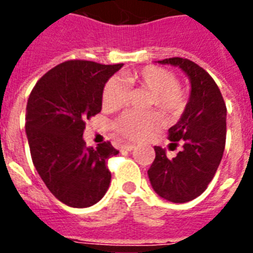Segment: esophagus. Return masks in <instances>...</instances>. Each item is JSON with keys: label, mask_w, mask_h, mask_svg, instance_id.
<instances>
[{"label": "esophagus", "mask_w": 253, "mask_h": 253, "mask_svg": "<svg viewBox=\"0 0 253 253\" xmlns=\"http://www.w3.org/2000/svg\"><path fill=\"white\" fill-rule=\"evenodd\" d=\"M134 148H135V146H134V144H123V146H122L123 151L130 152V151H133Z\"/></svg>", "instance_id": "obj_1"}]
</instances>
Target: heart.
I'll return each instance as SVG.
<instances>
[{"mask_svg":"<svg viewBox=\"0 0 253 253\" xmlns=\"http://www.w3.org/2000/svg\"><path fill=\"white\" fill-rule=\"evenodd\" d=\"M124 80L131 86H139L151 92V104L169 116L182 114L189 104V92L177 84L175 73L162 67L147 66L125 72ZM128 90L118 77L110 78L102 90L101 101L106 110H116L124 105ZM157 113L126 111L114 122L113 129L120 137L129 140H142L160 126Z\"/></svg>","mask_w":253,"mask_h":253,"instance_id":"b5f03b06","label":"heart"}]
</instances>
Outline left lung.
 Instances as JSON below:
<instances>
[{"label":"left lung","mask_w":253,"mask_h":253,"mask_svg":"<svg viewBox=\"0 0 253 253\" xmlns=\"http://www.w3.org/2000/svg\"><path fill=\"white\" fill-rule=\"evenodd\" d=\"M158 63L181 68L191 82L189 104L180 120L169 129L172 146L182 149L169 160L154 147L156 158L148 169L153 190L172 203H187L202 195L222 161L227 135V107L211 76L186 58H167Z\"/></svg>","instance_id":"obj_1"}]
</instances>
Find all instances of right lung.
Wrapping results in <instances>:
<instances>
[{
    "instance_id": "obj_1",
    "label": "right lung",
    "mask_w": 253,
    "mask_h": 253,
    "mask_svg": "<svg viewBox=\"0 0 253 253\" xmlns=\"http://www.w3.org/2000/svg\"><path fill=\"white\" fill-rule=\"evenodd\" d=\"M123 67L90 60H67L45 73L26 105V135L31 160L53 195L72 208L101 200L111 172L107 160L116 156L110 142L86 147V120L101 111L107 80Z\"/></svg>"
}]
</instances>
